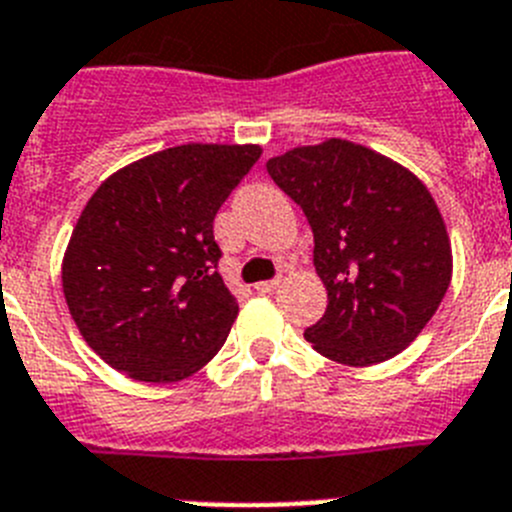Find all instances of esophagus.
Segmentation results:
<instances>
[{
  "mask_svg": "<svg viewBox=\"0 0 512 512\" xmlns=\"http://www.w3.org/2000/svg\"><path fill=\"white\" fill-rule=\"evenodd\" d=\"M278 286H281V281H278V278H273V281H260L255 288H257V293H273Z\"/></svg>",
  "mask_w": 512,
  "mask_h": 512,
  "instance_id": "obj_1",
  "label": "esophagus"
}]
</instances>
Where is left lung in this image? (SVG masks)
<instances>
[{
    "mask_svg": "<svg viewBox=\"0 0 512 512\" xmlns=\"http://www.w3.org/2000/svg\"><path fill=\"white\" fill-rule=\"evenodd\" d=\"M265 167L314 231L327 311L306 327L311 348L345 366L402 353L451 283V239L430 190L402 164L345 139L296 146Z\"/></svg>",
    "mask_w": 512,
    "mask_h": 512,
    "instance_id": "1",
    "label": "left lung"
}]
</instances>
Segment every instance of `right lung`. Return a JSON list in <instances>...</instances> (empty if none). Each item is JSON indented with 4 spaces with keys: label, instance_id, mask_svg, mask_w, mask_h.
Instances as JSON below:
<instances>
[{
    "label": "right lung",
    "instance_id": "right-lung-1",
    "mask_svg": "<svg viewBox=\"0 0 512 512\" xmlns=\"http://www.w3.org/2000/svg\"><path fill=\"white\" fill-rule=\"evenodd\" d=\"M255 144H182L113 172L61 262L69 314L115 371L170 384L201 371L239 314L213 219L260 159Z\"/></svg>",
    "mask_w": 512,
    "mask_h": 512
}]
</instances>
